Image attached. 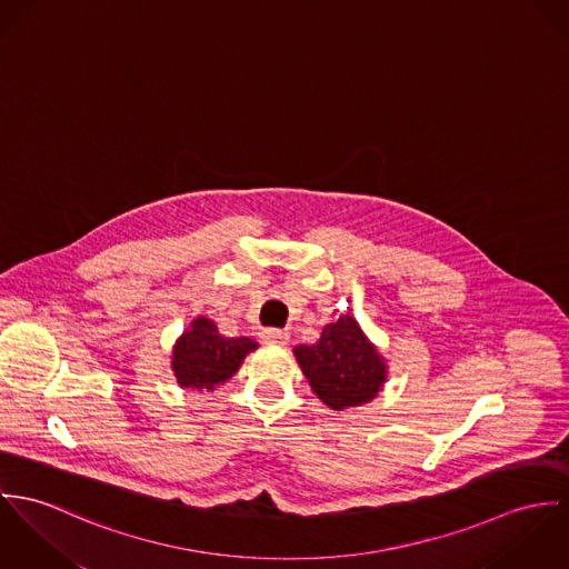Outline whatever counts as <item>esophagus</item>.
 Wrapping results in <instances>:
<instances>
[{
  "label": "esophagus",
  "mask_w": 569,
  "mask_h": 569,
  "mask_svg": "<svg viewBox=\"0 0 569 569\" xmlns=\"http://www.w3.org/2000/svg\"><path fill=\"white\" fill-rule=\"evenodd\" d=\"M261 338L266 340V342H272V345H288V340H290V336H288V331H283V329H263L261 331Z\"/></svg>",
  "instance_id": "esophagus-1"
}]
</instances>
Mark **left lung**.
Returning a JSON list of instances; mask_svg holds the SVG:
<instances>
[{
  "label": "left lung",
  "mask_w": 569,
  "mask_h": 569,
  "mask_svg": "<svg viewBox=\"0 0 569 569\" xmlns=\"http://www.w3.org/2000/svg\"><path fill=\"white\" fill-rule=\"evenodd\" d=\"M295 356L316 397L331 410L369 403L386 381V362L353 316L325 325L318 342L295 347Z\"/></svg>",
  "instance_id": "1"
}]
</instances>
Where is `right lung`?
<instances>
[{
    "mask_svg": "<svg viewBox=\"0 0 569 569\" xmlns=\"http://www.w3.org/2000/svg\"><path fill=\"white\" fill-rule=\"evenodd\" d=\"M254 349L257 342L251 338H227L211 318L198 316L174 345L172 371L183 388L213 390L233 378Z\"/></svg>",
    "mask_w": 569,
    "mask_h": 569,
    "instance_id": "1",
    "label": "right lung"
}]
</instances>
